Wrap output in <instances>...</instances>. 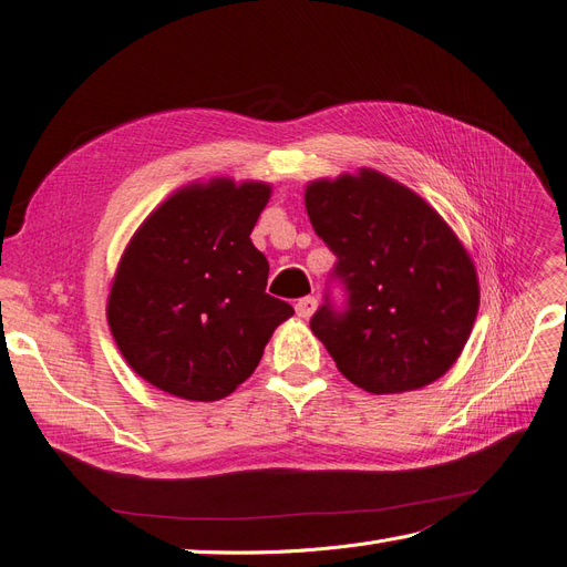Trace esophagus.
<instances>
[{
    "label": "esophagus",
    "instance_id": "34e87169",
    "mask_svg": "<svg viewBox=\"0 0 567 567\" xmlns=\"http://www.w3.org/2000/svg\"><path fill=\"white\" fill-rule=\"evenodd\" d=\"M315 310H317V298L315 296H305L296 302V312L302 319H310L315 315Z\"/></svg>",
    "mask_w": 567,
    "mask_h": 567
}]
</instances>
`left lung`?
Listing matches in <instances>:
<instances>
[{
  "label": "left lung",
  "mask_w": 567,
  "mask_h": 567,
  "mask_svg": "<svg viewBox=\"0 0 567 567\" xmlns=\"http://www.w3.org/2000/svg\"><path fill=\"white\" fill-rule=\"evenodd\" d=\"M305 208L338 262L310 326L338 371L373 394L419 390L456 362L473 331V260L431 205L375 169L319 179Z\"/></svg>",
  "instance_id": "left-lung-1"
}]
</instances>
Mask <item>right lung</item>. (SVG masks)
Masks as SVG:
<instances>
[{"label":"right lung","mask_w":567,"mask_h":567,"mask_svg":"<svg viewBox=\"0 0 567 567\" xmlns=\"http://www.w3.org/2000/svg\"><path fill=\"white\" fill-rule=\"evenodd\" d=\"M271 186L213 179L169 196L117 265L109 326L125 362L182 400L227 398L293 315L267 293L269 262L250 241Z\"/></svg>","instance_id":"obj_1"}]
</instances>
